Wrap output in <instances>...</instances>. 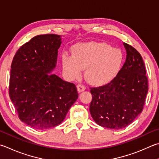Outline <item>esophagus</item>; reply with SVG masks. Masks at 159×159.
Instances as JSON below:
<instances>
[{
	"mask_svg": "<svg viewBox=\"0 0 159 159\" xmlns=\"http://www.w3.org/2000/svg\"><path fill=\"white\" fill-rule=\"evenodd\" d=\"M85 89V87L84 85H81V84H79L77 85V90H78V92H83Z\"/></svg>",
	"mask_w": 159,
	"mask_h": 159,
	"instance_id": "1",
	"label": "esophagus"
}]
</instances>
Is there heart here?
Listing matches in <instances>:
<instances>
[{"mask_svg": "<svg viewBox=\"0 0 159 159\" xmlns=\"http://www.w3.org/2000/svg\"><path fill=\"white\" fill-rule=\"evenodd\" d=\"M123 62L122 51L106 42L80 43L72 48V56L64 54L62 57L63 70L69 79H79L85 70L86 80L95 85H105L113 80Z\"/></svg>", "mask_w": 159, "mask_h": 159, "instance_id": "b5f03b06", "label": "heart"}]
</instances>
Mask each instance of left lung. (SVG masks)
I'll use <instances>...</instances> for the list:
<instances>
[{
	"label": "left lung",
	"instance_id": "1",
	"mask_svg": "<svg viewBox=\"0 0 159 159\" xmlns=\"http://www.w3.org/2000/svg\"><path fill=\"white\" fill-rule=\"evenodd\" d=\"M126 61L117 76L108 84L92 88L89 111L99 126L123 129L143 111L148 92L143 60L134 47L123 42Z\"/></svg>",
	"mask_w": 159,
	"mask_h": 159
}]
</instances>
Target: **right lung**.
Listing matches in <instances>:
<instances>
[{"label":"right lung","instance_id":"right-lung-1","mask_svg":"<svg viewBox=\"0 0 159 159\" xmlns=\"http://www.w3.org/2000/svg\"><path fill=\"white\" fill-rule=\"evenodd\" d=\"M61 44L58 34L35 36L19 48L11 62L10 99L19 119L32 128L60 125L79 97L74 83L51 74Z\"/></svg>","mask_w":159,"mask_h":159}]
</instances>
